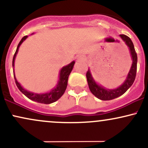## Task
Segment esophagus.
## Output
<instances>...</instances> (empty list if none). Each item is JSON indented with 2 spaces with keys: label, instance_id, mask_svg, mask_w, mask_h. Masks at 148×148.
<instances>
[{
  "label": "esophagus",
  "instance_id": "esophagus-1",
  "mask_svg": "<svg viewBox=\"0 0 148 148\" xmlns=\"http://www.w3.org/2000/svg\"><path fill=\"white\" fill-rule=\"evenodd\" d=\"M77 60H85L86 58H85V56L83 55H79L77 56Z\"/></svg>",
  "mask_w": 148,
  "mask_h": 148
}]
</instances>
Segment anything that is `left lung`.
Here are the masks:
<instances>
[{
    "label": "left lung",
    "mask_w": 148,
    "mask_h": 148,
    "mask_svg": "<svg viewBox=\"0 0 148 148\" xmlns=\"http://www.w3.org/2000/svg\"><path fill=\"white\" fill-rule=\"evenodd\" d=\"M120 37L128 47L131 58L132 60L131 68L127 74L126 79L122 85H120L119 87L116 88L108 89L96 82L92 75L90 68H88V71L86 73V78H87L90 90L97 98L101 100H111L123 95L124 93L132 86L134 80H135L136 75L137 54L136 53L135 49H134L133 42L130 37L125 35H120Z\"/></svg>",
    "instance_id": "8db88e82"
}]
</instances>
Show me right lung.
Segmentation results:
<instances>
[{
  "instance_id": "add662e5",
  "label": "right lung",
  "mask_w": 148,
  "mask_h": 148,
  "mask_svg": "<svg viewBox=\"0 0 148 148\" xmlns=\"http://www.w3.org/2000/svg\"><path fill=\"white\" fill-rule=\"evenodd\" d=\"M33 34L34 33H32V35H33ZM28 35H26V36H24L21 39V41L18 43L16 52H15L14 57H13L12 67L15 83H16V85L18 88V90H19L25 96H26L28 99L33 100L34 101H36V102L45 103V104H49V103L55 102V101H56L58 99H60L61 97L62 96L64 91H65L66 88H67L69 76V74H70L71 72L72 71L73 67H74V64H75V61H72V62H70L69 64L64 66V67H62V68H61L60 72H59L58 81L57 84L56 85L55 87L51 90L50 91L44 93H36L27 90L25 88H23V86H22L18 82L17 80H16L14 73V62L15 58H16V54L18 53V49H19L20 46H21V44L28 38Z\"/></svg>"
}]
</instances>
